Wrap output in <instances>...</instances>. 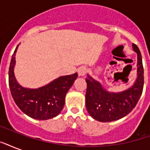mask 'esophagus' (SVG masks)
Returning <instances> with one entry per match:
<instances>
[{
    "label": "esophagus",
    "instance_id": "esophagus-1",
    "mask_svg": "<svg viewBox=\"0 0 150 150\" xmlns=\"http://www.w3.org/2000/svg\"><path fill=\"white\" fill-rule=\"evenodd\" d=\"M87 71L86 68L85 66H81L79 68H78V74L79 76H84L86 75V73Z\"/></svg>",
    "mask_w": 150,
    "mask_h": 150
}]
</instances>
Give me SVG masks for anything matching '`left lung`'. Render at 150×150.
<instances>
[{"mask_svg":"<svg viewBox=\"0 0 150 150\" xmlns=\"http://www.w3.org/2000/svg\"><path fill=\"white\" fill-rule=\"evenodd\" d=\"M132 47L137 53V79L129 89L120 93H110L89 75L86 79V107L90 116L96 121L110 122L125 117L135 108L142 95L144 85L142 55L134 43Z\"/></svg>","mask_w":150,"mask_h":150,"instance_id":"left-lung-1","label":"left lung"}]
</instances>
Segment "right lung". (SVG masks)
<instances>
[{"label":"right lung","instance_id":"obj_1","mask_svg":"<svg viewBox=\"0 0 150 150\" xmlns=\"http://www.w3.org/2000/svg\"><path fill=\"white\" fill-rule=\"evenodd\" d=\"M18 47V45L12 54L8 71L9 87L14 101L23 113L32 118L48 120L57 116L63 110L66 93L78 77V74L59 77L38 89L24 88L18 83L14 75Z\"/></svg>","mask_w":150,"mask_h":150}]
</instances>
